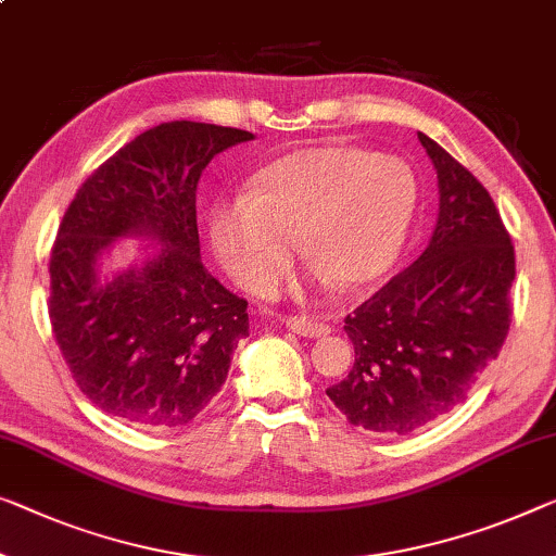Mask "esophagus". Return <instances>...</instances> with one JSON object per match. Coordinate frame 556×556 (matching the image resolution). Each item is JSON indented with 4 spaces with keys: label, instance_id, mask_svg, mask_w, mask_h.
I'll return each mask as SVG.
<instances>
[{
    "label": "esophagus",
    "instance_id": "1",
    "mask_svg": "<svg viewBox=\"0 0 556 556\" xmlns=\"http://www.w3.org/2000/svg\"><path fill=\"white\" fill-rule=\"evenodd\" d=\"M285 321H287L289 329L296 331V334H302V337H325V334H329L327 325H321V321L306 317V314H289Z\"/></svg>",
    "mask_w": 556,
    "mask_h": 556
}]
</instances>
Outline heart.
I'll return each mask as SVG.
<instances>
[{"label": "heart", "instance_id": "b5f03b06", "mask_svg": "<svg viewBox=\"0 0 556 556\" xmlns=\"http://www.w3.org/2000/svg\"><path fill=\"white\" fill-rule=\"evenodd\" d=\"M417 194V177L396 156L302 149L256 174L250 194L214 204L210 239L222 267L250 292H269L285 277L300 237L319 279L357 289L400 260Z\"/></svg>", "mask_w": 556, "mask_h": 556}]
</instances>
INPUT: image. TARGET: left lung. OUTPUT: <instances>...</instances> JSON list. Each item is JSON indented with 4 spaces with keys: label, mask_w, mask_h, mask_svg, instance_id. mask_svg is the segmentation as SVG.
<instances>
[{
    "label": "left lung",
    "mask_w": 556,
    "mask_h": 556,
    "mask_svg": "<svg viewBox=\"0 0 556 556\" xmlns=\"http://www.w3.org/2000/svg\"><path fill=\"white\" fill-rule=\"evenodd\" d=\"M439 179L421 256L344 317L354 367L327 396L354 427L407 434L467 400L511 325L515 244L475 174L419 131Z\"/></svg>",
    "instance_id": "1"
}]
</instances>
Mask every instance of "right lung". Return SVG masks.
Wrapping results in <instances>:
<instances>
[{
    "label": "right lung",
    "mask_w": 556,
    "mask_h": 556,
    "mask_svg": "<svg viewBox=\"0 0 556 556\" xmlns=\"http://www.w3.org/2000/svg\"><path fill=\"white\" fill-rule=\"evenodd\" d=\"M252 131L164 122L89 174L49 256V321L81 394L147 429L192 421L225 384L250 337L247 302L199 260L197 181L214 154ZM152 236L163 250L142 270L99 286L96 260L114 238Z\"/></svg>",
    "instance_id": "obj_1"
}]
</instances>
